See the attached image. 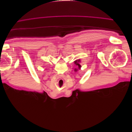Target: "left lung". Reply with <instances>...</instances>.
<instances>
[{
	"instance_id": "left-lung-1",
	"label": "left lung",
	"mask_w": 132,
	"mask_h": 132,
	"mask_svg": "<svg viewBox=\"0 0 132 132\" xmlns=\"http://www.w3.org/2000/svg\"><path fill=\"white\" fill-rule=\"evenodd\" d=\"M80 62V59L77 60V61H75L74 62V63L75 64V65L78 66L79 69H80V68H81V65H80V64H79V62ZM77 70H78V69H75V71H77Z\"/></svg>"
}]
</instances>
